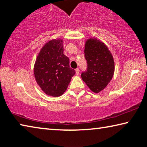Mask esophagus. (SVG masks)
Wrapping results in <instances>:
<instances>
[{
	"label": "esophagus",
	"instance_id": "34e87169",
	"mask_svg": "<svg viewBox=\"0 0 147 147\" xmlns=\"http://www.w3.org/2000/svg\"><path fill=\"white\" fill-rule=\"evenodd\" d=\"M75 71H76V75H78L79 74V69L77 68L75 69Z\"/></svg>",
	"mask_w": 147,
	"mask_h": 147
}]
</instances>
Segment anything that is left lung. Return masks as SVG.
I'll return each mask as SVG.
<instances>
[{
    "label": "left lung",
    "instance_id": "1",
    "mask_svg": "<svg viewBox=\"0 0 147 147\" xmlns=\"http://www.w3.org/2000/svg\"><path fill=\"white\" fill-rule=\"evenodd\" d=\"M84 53L88 67L81 77L92 91L98 93L106 88L113 76V56L106 45L95 38L87 39Z\"/></svg>",
    "mask_w": 147,
    "mask_h": 147
}]
</instances>
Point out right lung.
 Returning <instances> with one entry per match:
<instances>
[{"mask_svg": "<svg viewBox=\"0 0 147 147\" xmlns=\"http://www.w3.org/2000/svg\"><path fill=\"white\" fill-rule=\"evenodd\" d=\"M63 40L54 39L40 50L34 67L37 84L47 95L58 97L63 94L75 71L70 68L69 59L63 54Z\"/></svg>", "mask_w": 147, "mask_h": 147, "instance_id": "add662e5", "label": "right lung"}]
</instances>
